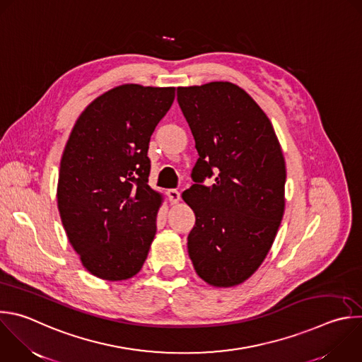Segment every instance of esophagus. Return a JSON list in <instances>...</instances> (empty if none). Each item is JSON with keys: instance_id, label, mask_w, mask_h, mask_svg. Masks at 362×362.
<instances>
[{"instance_id": "34e87169", "label": "esophagus", "mask_w": 362, "mask_h": 362, "mask_svg": "<svg viewBox=\"0 0 362 362\" xmlns=\"http://www.w3.org/2000/svg\"><path fill=\"white\" fill-rule=\"evenodd\" d=\"M168 197L172 204H176L180 200V193L176 189H170V190H168Z\"/></svg>"}]
</instances>
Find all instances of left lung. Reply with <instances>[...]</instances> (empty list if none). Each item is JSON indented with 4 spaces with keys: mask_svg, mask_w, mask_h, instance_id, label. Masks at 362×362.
Wrapping results in <instances>:
<instances>
[{
    "mask_svg": "<svg viewBox=\"0 0 362 362\" xmlns=\"http://www.w3.org/2000/svg\"><path fill=\"white\" fill-rule=\"evenodd\" d=\"M177 102L199 159L183 192L196 223L187 250L214 287L246 281L264 262L284 214L286 162L262 107L231 82L179 86ZM216 175L215 183L202 182Z\"/></svg>",
    "mask_w": 362,
    "mask_h": 362,
    "instance_id": "8db88e82",
    "label": "left lung"
}]
</instances>
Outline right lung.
<instances>
[{
	"label": "right lung",
	"instance_id": "right-lung-1",
	"mask_svg": "<svg viewBox=\"0 0 362 362\" xmlns=\"http://www.w3.org/2000/svg\"><path fill=\"white\" fill-rule=\"evenodd\" d=\"M173 99L170 86H116L85 107L65 145L61 220L83 267L99 279L128 280L148 257L162 203L148 185V149Z\"/></svg>",
	"mask_w": 362,
	"mask_h": 362
}]
</instances>
